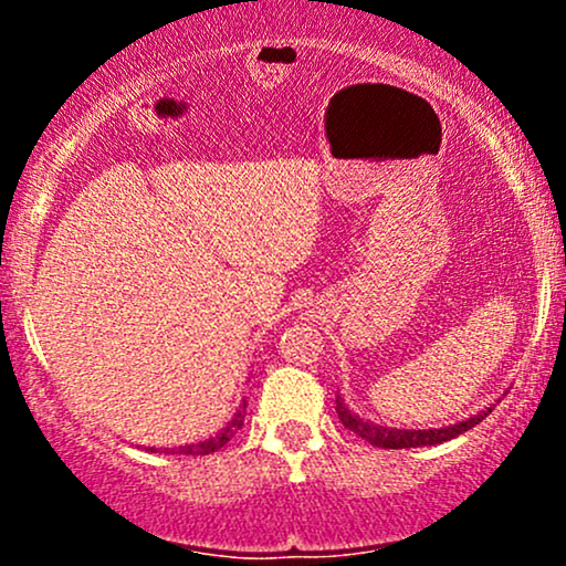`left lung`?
<instances>
[{"label": "left lung", "mask_w": 566, "mask_h": 566, "mask_svg": "<svg viewBox=\"0 0 566 566\" xmlns=\"http://www.w3.org/2000/svg\"><path fill=\"white\" fill-rule=\"evenodd\" d=\"M492 412V407L486 409V412H479L473 415V418L463 420V423H454V426H447V428H428V431H396V428H382V426H373V423H365V420H359L356 415H350L346 407H343L340 396H337V418H340V423L348 428V431L359 433L361 439L369 441L373 447H380V450H407V447H428V444H441V441H450L454 437H460L463 431H469V428L479 426L486 415Z\"/></svg>", "instance_id": "1"}]
</instances>
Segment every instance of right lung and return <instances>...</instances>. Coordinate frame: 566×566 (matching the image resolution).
<instances>
[{
    "instance_id": "obj_1",
    "label": "right lung",
    "mask_w": 566,
    "mask_h": 566,
    "mask_svg": "<svg viewBox=\"0 0 566 566\" xmlns=\"http://www.w3.org/2000/svg\"><path fill=\"white\" fill-rule=\"evenodd\" d=\"M242 418H244V415L239 412L237 418L231 420V426H226L223 431L218 433V437L199 441V444H186V447H178V450H170V452H172V454H210V452H218L220 447H223L226 441H229V439L233 437V431H237V428H242Z\"/></svg>"
}]
</instances>
